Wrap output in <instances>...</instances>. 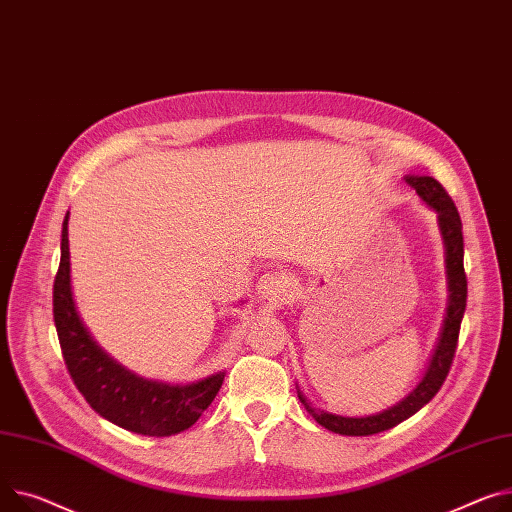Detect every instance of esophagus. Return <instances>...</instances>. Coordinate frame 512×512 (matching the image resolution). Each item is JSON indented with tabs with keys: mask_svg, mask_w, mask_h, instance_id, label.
<instances>
[{
	"mask_svg": "<svg viewBox=\"0 0 512 512\" xmlns=\"http://www.w3.org/2000/svg\"><path fill=\"white\" fill-rule=\"evenodd\" d=\"M257 290L269 302H280L292 292V282H290L286 271H282V269L267 271L265 276H261Z\"/></svg>",
	"mask_w": 512,
	"mask_h": 512,
	"instance_id": "34e87169",
	"label": "esophagus"
}]
</instances>
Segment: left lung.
I'll return each mask as SVG.
<instances>
[{
    "instance_id": "1",
    "label": "left lung",
    "mask_w": 512,
    "mask_h": 512,
    "mask_svg": "<svg viewBox=\"0 0 512 512\" xmlns=\"http://www.w3.org/2000/svg\"><path fill=\"white\" fill-rule=\"evenodd\" d=\"M405 181L416 189V193L428 203L430 208H434L438 212L440 232H442V238H445V245H447V269H449L451 302H449L445 329H442L438 348L432 356L430 368L426 372V377L422 379V383L403 401H399L397 405L389 407V410H385L377 416L344 418V416L327 414V412H321V410H313V407L306 403V399L298 393V399L306 405V410H309V414L315 418V422L321 424L323 428L335 432V434H346V436L377 434V432L389 430V428L397 426L399 422L414 416L438 393L442 383H445V379L449 377V370L453 366L455 352H457L461 321H463L465 304H467V276H465V267H463L461 216L455 208L451 195L447 193V189L442 187L436 179H432V177H407Z\"/></svg>"
}]
</instances>
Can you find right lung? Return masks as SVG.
I'll return each instance as SVG.
<instances>
[{"mask_svg":"<svg viewBox=\"0 0 512 512\" xmlns=\"http://www.w3.org/2000/svg\"><path fill=\"white\" fill-rule=\"evenodd\" d=\"M67 214L61 230V259L53 282V319L67 372L90 403L109 422L146 436H170L187 430L208 410L222 387L224 372L191 383L166 385L135 377L102 352L84 329L70 288Z\"/></svg>","mask_w":512,"mask_h":512,"instance_id":"obj_1","label":"right lung"}]
</instances>
